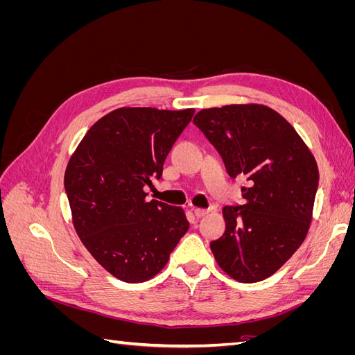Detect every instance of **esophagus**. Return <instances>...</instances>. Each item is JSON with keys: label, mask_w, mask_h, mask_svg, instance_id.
Instances as JSON below:
<instances>
[{"label": "esophagus", "mask_w": 355, "mask_h": 355, "mask_svg": "<svg viewBox=\"0 0 355 355\" xmlns=\"http://www.w3.org/2000/svg\"><path fill=\"white\" fill-rule=\"evenodd\" d=\"M207 213H209V210H207V209H194L196 218H204V216H206Z\"/></svg>", "instance_id": "obj_1"}]
</instances>
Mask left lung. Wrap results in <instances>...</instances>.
I'll return each mask as SVG.
<instances>
[{"label": "left lung", "mask_w": 355, "mask_h": 355, "mask_svg": "<svg viewBox=\"0 0 355 355\" xmlns=\"http://www.w3.org/2000/svg\"><path fill=\"white\" fill-rule=\"evenodd\" d=\"M194 124L218 149L231 178H244V204L225 206V232L210 243L234 280L271 277L304 243L313 219L318 167L286 118L265 105L201 110Z\"/></svg>", "instance_id": "8db88e82"}]
</instances>
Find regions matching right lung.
Segmentation results:
<instances>
[{
    "label": "right lung",
    "mask_w": 355,
    "mask_h": 355,
    "mask_svg": "<svg viewBox=\"0 0 355 355\" xmlns=\"http://www.w3.org/2000/svg\"><path fill=\"white\" fill-rule=\"evenodd\" d=\"M194 110L118 108L96 121L65 171L72 223L85 249L125 283H142L166 266L189 228L185 211L146 201L171 146Z\"/></svg>",
    "instance_id": "obj_1"
}]
</instances>
